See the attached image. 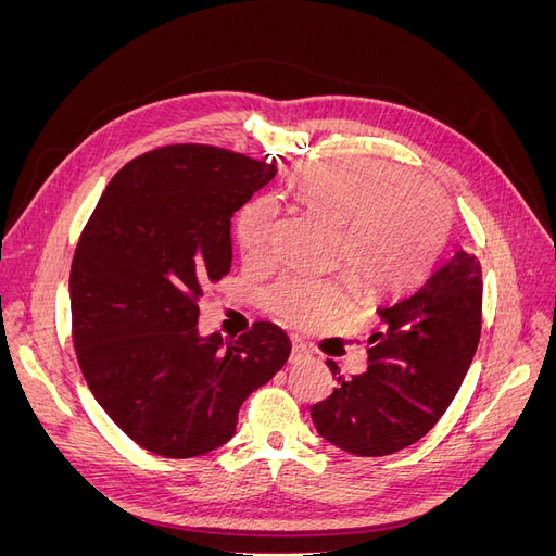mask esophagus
Masks as SVG:
<instances>
[{
	"instance_id": "34e87169",
	"label": "esophagus",
	"mask_w": 556,
	"mask_h": 556,
	"mask_svg": "<svg viewBox=\"0 0 556 556\" xmlns=\"http://www.w3.org/2000/svg\"><path fill=\"white\" fill-rule=\"evenodd\" d=\"M311 357V348L301 341V339H292V355L290 362H301V359H308Z\"/></svg>"
}]
</instances>
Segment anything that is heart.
I'll list each match as a JSON object with an SVG mask.
<instances>
[{
	"label": "heart",
	"instance_id": "b5f03b06",
	"mask_svg": "<svg viewBox=\"0 0 556 556\" xmlns=\"http://www.w3.org/2000/svg\"><path fill=\"white\" fill-rule=\"evenodd\" d=\"M292 190L313 213L341 225L336 260L348 264L366 294H390L422 276L452 223L450 201L433 182L371 157L304 164L292 176ZM278 229L276 201L252 199L237 223L243 255L271 262ZM264 301L285 325L313 329L348 308L350 288L341 278L294 274L278 280Z\"/></svg>",
	"mask_w": 556,
	"mask_h": 556
}]
</instances>
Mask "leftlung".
<instances>
[{
  "mask_svg": "<svg viewBox=\"0 0 556 556\" xmlns=\"http://www.w3.org/2000/svg\"><path fill=\"white\" fill-rule=\"evenodd\" d=\"M378 317L382 331L368 336L366 371L339 378L329 399L311 408L317 433L357 457H384L417 443L459 392L480 341L476 255L454 250L413 290L384 299Z\"/></svg>",
  "mask_w": 556,
  "mask_h": 556,
  "instance_id": "obj_1",
  "label": "left lung"
}]
</instances>
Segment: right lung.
I'll return each mask as SVG.
<instances>
[{"label": "right lung", "instance_id": "obj_1", "mask_svg": "<svg viewBox=\"0 0 556 556\" xmlns=\"http://www.w3.org/2000/svg\"><path fill=\"white\" fill-rule=\"evenodd\" d=\"M274 164L211 146H166L113 176L76 245L74 348L90 392L134 443L190 459L237 433L241 403L290 357L255 323L201 336L197 301L231 268V217Z\"/></svg>", "mask_w": 556, "mask_h": 556}]
</instances>
